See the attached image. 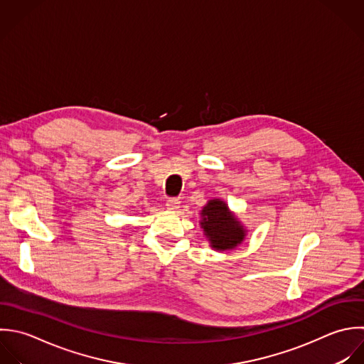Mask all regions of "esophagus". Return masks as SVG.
I'll return each instance as SVG.
<instances>
[{
	"label": "esophagus",
	"mask_w": 364,
	"mask_h": 364,
	"mask_svg": "<svg viewBox=\"0 0 364 364\" xmlns=\"http://www.w3.org/2000/svg\"><path fill=\"white\" fill-rule=\"evenodd\" d=\"M166 207L170 210V211H176L180 208V201L177 198H168L167 203H166Z\"/></svg>",
	"instance_id": "34e87169"
}]
</instances>
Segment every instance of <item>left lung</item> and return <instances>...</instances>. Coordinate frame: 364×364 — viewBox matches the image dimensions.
I'll return each mask as SVG.
<instances>
[{"label":"left lung","mask_w":364,"mask_h":364,"mask_svg":"<svg viewBox=\"0 0 364 364\" xmlns=\"http://www.w3.org/2000/svg\"><path fill=\"white\" fill-rule=\"evenodd\" d=\"M200 214V227L213 250L231 251L244 242L247 228L224 200H208Z\"/></svg>","instance_id":"1"}]
</instances>
